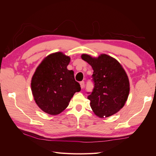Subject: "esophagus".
<instances>
[{"label": "esophagus", "mask_w": 156, "mask_h": 156, "mask_svg": "<svg viewBox=\"0 0 156 156\" xmlns=\"http://www.w3.org/2000/svg\"><path fill=\"white\" fill-rule=\"evenodd\" d=\"M80 85H81V88H83L84 87V81H81L80 82Z\"/></svg>", "instance_id": "obj_1"}]
</instances>
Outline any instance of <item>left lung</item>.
Listing matches in <instances>:
<instances>
[{
	"label": "left lung",
	"instance_id": "1",
	"mask_svg": "<svg viewBox=\"0 0 156 156\" xmlns=\"http://www.w3.org/2000/svg\"><path fill=\"white\" fill-rule=\"evenodd\" d=\"M81 58L91 66L94 88L88 96L93 112L100 118L116 114L123 107L129 93V81L120 62L106 54L92 57L83 54Z\"/></svg>",
	"mask_w": 156,
	"mask_h": 156
}]
</instances>
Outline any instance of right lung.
Returning <instances> with one entry per match:
<instances>
[{"label":"right lung","mask_w":156,"mask_h":156,"mask_svg":"<svg viewBox=\"0 0 156 156\" xmlns=\"http://www.w3.org/2000/svg\"><path fill=\"white\" fill-rule=\"evenodd\" d=\"M70 57L62 52L47 56L37 67L31 80L34 100L41 109L57 115L69 105L74 94L81 90L72 70L67 69Z\"/></svg>","instance_id":"obj_1"}]
</instances>
